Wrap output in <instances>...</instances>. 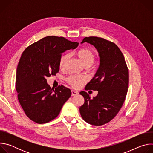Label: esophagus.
I'll return each mask as SVG.
<instances>
[{"mask_svg":"<svg viewBox=\"0 0 153 153\" xmlns=\"http://www.w3.org/2000/svg\"><path fill=\"white\" fill-rule=\"evenodd\" d=\"M79 94V92L75 90H71V95L72 96H76Z\"/></svg>","mask_w":153,"mask_h":153,"instance_id":"obj_1","label":"esophagus"}]
</instances>
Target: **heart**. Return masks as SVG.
Listing matches in <instances>:
<instances>
[{"mask_svg": "<svg viewBox=\"0 0 153 153\" xmlns=\"http://www.w3.org/2000/svg\"><path fill=\"white\" fill-rule=\"evenodd\" d=\"M77 56L85 65H91L95 60L94 53L90 48H84L79 50L77 51ZM69 57L70 54L68 53H65L60 56L59 63V67L60 68H63L65 67V65H66ZM67 80L69 84L76 88H79L86 82V79L84 77L77 75L70 76L67 77Z\"/></svg>", "mask_w": 153, "mask_h": 153, "instance_id": "obj_1", "label": "heart"}]
</instances>
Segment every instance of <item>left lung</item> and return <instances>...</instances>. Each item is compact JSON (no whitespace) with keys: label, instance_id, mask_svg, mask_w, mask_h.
<instances>
[{"label":"left lung","instance_id":"8db88e82","mask_svg":"<svg viewBox=\"0 0 153 153\" xmlns=\"http://www.w3.org/2000/svg\"><path fill=\"white\" fill-rule=\"evenodd\" d=\"M84 42L93 45L100 57L98 70L85 89L97 91L98 94L91 99L86 92H80L85 102L79 111L85 122L100 126L110 122L123 104L128 88V69L122 53L114 43L97 37H85L81 43Z\"/></svg>","mask_w":153,"mask_h":153}]
</instances>
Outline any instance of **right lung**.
Returning a JSON list of instances; mask_svg holds the SVG:
<instances>
[{
    "label": "right lung",
    "instance_id": "add662e5",
    "mask_svg": "<svg viewBox=\"0 0 153 153\" xmlns=\"http://www.w3.org/2000/svg\"><path fill=\"white\" fill-rule=\"evenodd\" d=\"M79 45L63 37L47 36L33 43L23 52L16 72V89L19 102L27 116L39 124L54 119L71 95L59 85L54 90L47 77L59 71V59L66 50Z\"/></svg>",
    "mask_w": 153,
    "mask_h": 153
}]
</instances>
